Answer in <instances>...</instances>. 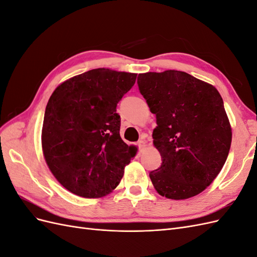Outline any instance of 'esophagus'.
<instances>
[{"label":"esophagus","instance_id":"1","mask_svg":"<svg viewBox=\"0 0 257 257\" xmlns=\"http://www.w3.org/2000/svg\"><path fill=\"white\" fill-rule=\"evenodd\" d=\"M137 145L139 148H141V149H144V148H146V146H147V143L145 141H139Z\"/></svg>","mask_w":257,"mask_h":257}]
</instances>
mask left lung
Listing matches in <instances>:
<instances>
[{
	"instance_id": "1",
	"label": "left lung",
	"mask_w": 257,
	"mask_h": 257,
	"mask_svg": "<svg viewBox=\"0 0 257 257\" xmlns=\"http://www.w3.org/2000/svg\"><path fill=\"white\" fill-rule=\"evenodd\" d=\"M137 83L157 115L153 145L162 158L149 174L154 189L169 199H188L207 189L228 157L231 127L212 84L169 69L139 74Z\"/></svg>"
}]
</instances>
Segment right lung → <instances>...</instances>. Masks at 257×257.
<instances>
[{
    "instance_id": "right-lung-1",
    "label": "right lung",
    "mask_w": 257,
    "mask_h": 257,
    "mask_svg": "<svg viewBox=\"0 0 257 257\" xmlns=\"http://www.w3.org/2000/svg\"><path fill=\"white\" fill-rule=\"evenodd\" d=\"M137 74L95 68L59 84L46 106L42 130L45 161L54 178L75 195L111 193L135 157L120 137L116 104Z\"/></svg>"
}]
</instances>
